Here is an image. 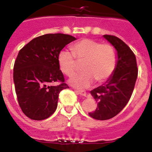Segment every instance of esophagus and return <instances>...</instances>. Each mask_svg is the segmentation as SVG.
Wrapping results in <instances>:
<instances>
[{
	"label": "esophagus",
	"instance_id": "34e87169",
	"mask_svg": "<svg viewBox=\"0 0 152 152\" xmlns=\"http://www.w3.org/2000/svg\"><path fill=\"white\" fill-rule=\"evenodd\" d=\"M75 92L78 93V94H80V95L83 96H86V95H87V93H86V91H84V90H75Z\"/></svg>",
	"mask_w": 152,
	"mask_h": 152
}]
</instances>
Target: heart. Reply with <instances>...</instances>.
Instances as JSON below:
<instances>
[{
    "instance_id": "1",
    "label": "heart",
    "mask_w": 152,
    "mask_h": 152,
    "mask_svg": "<svg viewBox=\"0 0 152 152\" xmlns=\"http://www.w3.org/2000/svg\"><path fill=\"white\" fill-rule=\"evenodd\" d=\"M72 52L62 50L57 62L62 73L72 77L77 69V62H83V73L72 77L74 87L85 88L95 80L96 83L106 81L113 75L117 66L118 55L115 47L109 43L101 44L93 39L85 38L72 44Z\"/></svg>"
}]
</instances>
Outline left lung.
<instances>
[{
    "label": "left lung",
    "mask_w": 152,
    "mask_h": 152,
    "mask_svg": "<svg viewBox=\"0 0 152 152\" xmlns=\"http://www.w3.org/2000/svg\"><path fill=\"white\" fill-rule=\"evenodd\" d=\"M116 49L118 62L115 72L103 85L90 91L97 102V108L89 113L96 120H108L123 110L130 100L138 76L136 56L131 49L118 37L105 34Z\"/></svg>",
    "instance_id": "left-lung-1"
}]
</instances>
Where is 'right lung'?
I'll list each match as a JSON object with an SVG mask.
<instances>
[{"mask_svg":"<svg viewBox=\"0 0 152 152\" xmlns=\"http://www.w3.org/2000/svg\"><path fill=\"white\" fill-rule=\"evenodd\" d=\"M76 38L69 34H47L22 47L13 67L16 97L22 112L30 119L48 118L57 108L59 93L69 88L59 69V53ZM55 83H59L53 86Z\"/></svg>","mask_w":152,"mask_h":152,"instance_id":"right-lung-1","label":"right lung"}]
</instances>
